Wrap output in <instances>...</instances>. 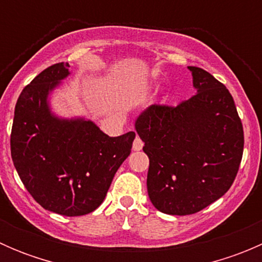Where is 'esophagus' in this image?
Returning <instances> with one entry per match:
<instances>
[{
  "instance_id": "obj_1",
  "label": "esophagus",
  "mask_w": 262,
  "mask_h": 262,
  "mask_svg": "<svg viewBox=\"0 0 262 262\" xmlns=\"http://www.w3.org/2000/svg\"><path fill=\"white\" fill-rule=\"evenodd\" d=\"M143 141H142L141 138H139L138 136L136 137V139H134V142H133V149L134 150H141L142 148H143Z\"/></svg>"
}]
</instances>
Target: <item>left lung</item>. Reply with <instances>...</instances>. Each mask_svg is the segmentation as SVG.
Returning <instances> with one entry per match:
<instances>
[{
  "mask_svg": "<svg viewBox=\"0 0 262 262\" xmlns=\"http://www.w3.org/2000/svg\"><path fill=\"white\" fill-rule=\"evenodd\" d=\"M196 95L178 106L150 105L136 120L149 158L148 196L171 215L200 212L233 184L244 153V126L227 87L199 67Z\"/></svg>",
  "mask_w": 262,
  "mask_h": 262,
  "instance_id": "obj_1",
  "label": "left lung"
}]
</instances>
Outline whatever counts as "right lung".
I'll list each match as a JSON object with an SVG mask.
<instances>
[{
  "instance_id": "right-lung-1",
  "label": "right lung",
  "mask_w": 262,
  "mask_h": 262,
  "mask_svg": "<svg viewBox=\"0 0 262 262\" xmlns=\"http://www.w3.org/2000/svg\"><path fill=\"white\" fill-rule=\"evenodd\" d=\"M68 67L55 63L23 90L10 143L15 168L36 203L53 213L77 216L104 202L136 133L109 137L94 121L53 114L48 96L70 75Z\"/></svg>"
}]
</instances>
